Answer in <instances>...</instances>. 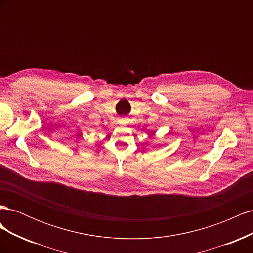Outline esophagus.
<instances>
[{
    "mask_svg": "<svg viewBox=\"0 0 253 253\" xmlns=\"http://www.w3.org/2000/svg\"><path fill=\"white\" fill-rule=\"evenodd\" d=\"M126 122V119H125V118H121L120 119V124H122V125H125Z\"/></svg>",
    "mask_w": 253,
    "mask_h": 253,
    "instance_id": "34e87169",
    "label": "esophagus"
}]
</instances>
